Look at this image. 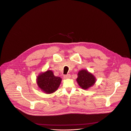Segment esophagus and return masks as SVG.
Instances as JSON below:
<instances>
[{"instance_id":"obj_1","label":"esophagus","mask_w":131,"mask_h":131,"mask_svg":"<svg viewBox=\"0 0 131 131\" xmlns=\"http://www.w3.org/2000/svg\"><path fill=\"white\" fill-rule=\"evenodd\" d=\"M64 78L65 79H68L70 78V74H65V75L64 76Z\"/></svg>"}]
</instances>
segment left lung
I'll return each instance as SVG.
<instances>
[{
	"mask_svg": "<svg viewBox=\"0 0 131 131\" xmlns=\"http://www.w3.org/2000/svg\"><path fill=\"white\" fill-rule=\"evenodd\" d=\"M76 80L82 89L87 90L94 84L96 82V78L88 70L82 69L78 72Z\"/></svg>",
	"mask_w": 131,
	"mask_h": 131,
	"instance_id": "left-lung-1",
	"label": "left lung"
}]
</instances>
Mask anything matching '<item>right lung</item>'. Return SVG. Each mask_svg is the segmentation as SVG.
Instances as JSON below:
<instances>
[{
    "mask_svg": "<svg viewBox=\"0 0 131 131\" xmlns=\"http://www.w3.org/2000/svg\"><path fill=\"white\" fill-rule=\"evenodd\" d=\"M62 78L56 77L52 70H48L40 73L37 78V83L38 87L47 94H51L59 88Z\"/></svg>",
    "mask_w": 131,
    "mask_h": 131,
    "instance_id": "right-lung-1",
    "label": "right lung"
}]
</instances>
